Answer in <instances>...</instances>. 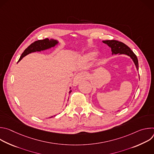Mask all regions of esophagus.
<instances>
[{
    "instance_id": "34e87169",
    "label": "esophagus",
    "mask_w": 154,
    "mask_h": 154,
    "mask_svg": "<svg viewBox=\"0 0 154 154\" xmlns=\"http://www.w3.org/2000/svg\"><path fill=\"white\" fill-rule=\"evenodd\" d=\"M88 75L85 72H79L77 73L74 79V81H73V85L76 86L80 82H82L83 80H85L86 79H88Z\"/></svg>"
}]
</instances>
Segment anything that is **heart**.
Instances as JSON below:
<instances>
[{"instance_id": "b5f03b06", "label": "heart", "mask_w": 154, "mask_h": 154, "mask_svg": "<svg viewBox=\"0 0 154 154\" xmlns=\"http://www.w3.org/2000/svg\"><path fill=\"white\" fill-rule=\"evenodd\" d=\"M95 55H96V53L94 52H90L89 53L86 54L84 57L86 60H93L94 57H95Z\"/></svg>"}]
</instances>
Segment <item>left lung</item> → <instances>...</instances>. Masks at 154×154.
<instances>
[{"mask_svg": "<svg viewBox=\"0 0 154 154\" xmlns=\"http://www.w3.org/2000/svg\"><path fill=\"white\" fill-rule=\"evenodd\" d=\"M103 42L106 45L112 49V54H125L129 56L131 59L133 60L136 68L138 71V61L137 57V55L134 53V52L131 51L127 45H125L124 43L118 41L117 40H105L103 41Z\"/></svg>", "mask_w": 154, "mask_h": 154, "instance_id": "obj_1", "label": "left lung"}]
</instances>
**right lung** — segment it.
<instances>
[{"label": "right lung", "mask_w": 154, "mask_h": 154, "mask_svg": "<svg viewBox=\"0 0 154 154\" xmlns=\"http://www.w3.org/2000/svg\"><path fill=\"white\" fill-rule=\"evenodd\" d=\"M57 43H58V41L57 40H54V39H49L48 38H46L45 39H42V40L36 41L33 42V43H32L31 45L24 51V52L22 54L18 61H19L24 57L28 55L29 54H30V53L34 52H36V51H41L49 49L52 47H54ZM69 92L71 93V91L70 90ZM52 117H53V116H52ZM52 117H51V118H52Z\"/></svg>", "instance_id": "1"}]
</instances>
